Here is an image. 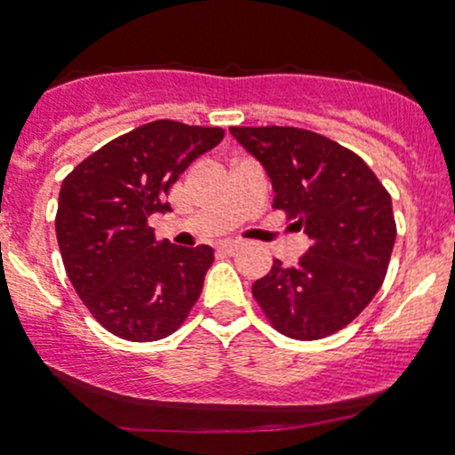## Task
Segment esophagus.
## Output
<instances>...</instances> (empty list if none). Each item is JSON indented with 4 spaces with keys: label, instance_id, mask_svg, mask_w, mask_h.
<instances>
[{
    "label": "esophagus",
    "instance_id": "34e87169",
    "mask_svg": "<svg viewBox=\"0 0 455 455\" xmlns=\"http://www.w3.org/2000/svg\"><path fill=\"white\" fill-rule=\"evenodd\" d=\"M242 245L243 242H239V239H227V242L220 243V250H224V252H237Z\"/></svg>",
    "mask_w": 455,
    "mask_h": 455
}]
</instances>
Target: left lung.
Segmentation results:
<instances>
[{"label":"left lung","instance_id":"left-lung-1","mask_svg":"<svg viewBox=\"0 0 455 455\" xmlns=\"http://www.w3.org/2000/svg\"><path fill=\"white\" fill-rule=\"evenodd\" d=\"M267 171L274 210L297 220L310 250L295 267L278 259L252 284L269 325L293 340L340 331L372 301L395 242L391 196L365 162L336 140L293 126H233Z\"/></svg>","mask_w":455,"mask_h":455}]
</instances>
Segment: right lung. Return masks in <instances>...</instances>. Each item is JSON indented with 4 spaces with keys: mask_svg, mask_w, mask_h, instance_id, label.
<instances>
[{
    "mask_svg": "<svg viewBox=\"0 0 455 455\" xmlns=\"http://www.w3.org/2000/svg\"><path fill=\"white\" fill-rule=\"evenodd\" d=\"M222 139V128L158 119L102 145L68 173L57 243L76 295L107 331L154 342L184 325L213 250L156 242L148 220L171 212V186Z\"/></svg>",
    "mask_w": 455,
    "mask_h": 455,
    "instance_id": "right-lung-1",
    "label": "right lung"
}]
</instances>
